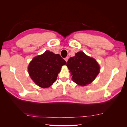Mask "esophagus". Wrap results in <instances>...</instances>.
<instances>
[{"instance_id": "esophagus-1", "label": "esophagus", "mask_w": 127, "mask_h": 127, "mask_svg": "<svg viewBox=\"0 0 127 127\" xmlns=\"http://www.w3.org/2000/svg\"><path fill=\"white\" fill-rule=\"evenodd\" d=\"M68 59H69L68 57H66V58H65V59H65V61L67 62V61H68Z\"/></svg>"}]
</instances>
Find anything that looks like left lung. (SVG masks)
Returning a JSON list of instances; mask_svg holds the SVG:
<instances>
[{
    "mask_svg": "<svg viewBox=\"0 0 127 127\" xmlns=\"http://www.w3.org/2000/svg\"><path fill=\"white\" fill-rule=\"evenodd\" d=\"M66 66L71 72L73 81L81 86L90 84L95 79L100 71V66L94 58L79 52L70 57Z\"/></svg>",
    "mask_w": 127,
    "mask_h": 127,
    "instance_id": "left-lung-1",
    "label": "left lung"
}]
</instances>
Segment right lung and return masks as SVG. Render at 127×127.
Returning <instances> with one entry per match:
<instances>
[{"label": "right lung", "instance_id": "obj_1", "mask_svg": "<svg viewBox=\"0 0 127 127\" xmlns=\"http://www.w3.org/2000/svg\"><path fill=\"white\" fill-rule=\"evenodd\" d=\"M66 63L59 54L46 51L33 59L28 66V72L35 84L47 88L56 81L62 66Z\"/></svg>", "mask_w": 127, "mask_h": 127}]
</instances>
